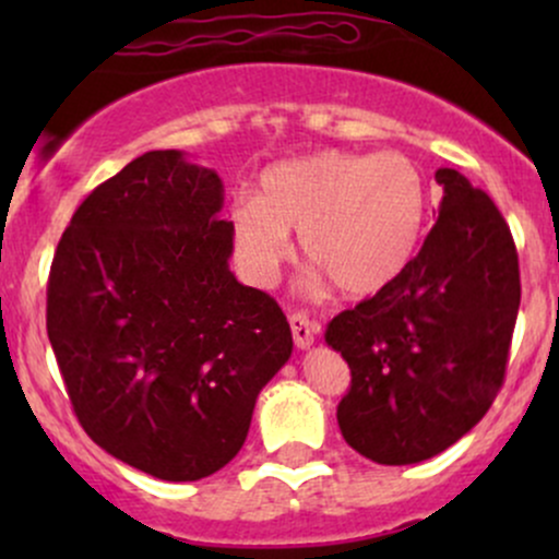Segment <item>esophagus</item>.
Returning a JSON list of instances; mask_svg holds the SVG:
<instances>
[{
	"label": "esophagus",
	"instance_id": "obj_1",
	"mask_svg": "<svg viewBox=\"0 0 559 559\" xmlns=\"http://www.w3.org/2000/svg\"><path fill=\"white\" fill-rule=\"evenodd\" d=\"M288 325H292L294 344H297L299 349H307V346H312V342H316L318 325L312 323L305 312H294V316H288Z\"/></svg>",
	"mask_w": 559,
	"mask_h": 559
}]
</instances>
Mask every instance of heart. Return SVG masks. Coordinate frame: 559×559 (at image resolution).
<instances>
[{
  "instance_id": "1",
  "label": "heart",
  "mask_w": 559,
  "mask_h": 559,
  "mask_svg": "<svg viewBox=\"0 0 559 559\" xmlns=\"http://www.w3.org/2000/svg\"><path fill=\"white\" fill-rule=\"evenodd\" d=\"M426 221V186L402 152L325 150L262 173L258 199H236L230 241L243 278L271 286L299 234L307 262L346 297H370L407 267Z\"/></svg>"
}]
</instances>
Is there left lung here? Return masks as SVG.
Wrapping results in <instances>:
<instances>
[{"label":"left lung","mask_w":559,"mask_h":559,"mask_svg":"<svg viewBox=\"0 0 559 559\" xmlns=\"http://www.w3.org/2000/svg\"><path fill=\"white\" fill-rule=\"evenodd\" d=\"M436 181L444 197L420 252L325 331L352 373L338 428L378 465L423 463L489 413L521 307L518 249L497 204L452 168Z\"/></svg>","instance_id":"1"}]
</instances>
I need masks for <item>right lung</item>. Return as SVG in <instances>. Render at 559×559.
Returning <instances> with one entry per match:
<instances>
[{"label":"right lung","instance_id":"add662e5","mask_svg":"<svg viewBox=\"0 0 559 559\" xmlns=\"http://www.w3.org/2000/svg\"><path fill=\"white\" fill-rule=\"evenodd\" d=\"M221 210L215 170L146 152L83 199L49 271L47 333L75 418L163 480L228 465L292 357L278 301L228 271Z\"/></svg>","mask_w":559,"mask_h":559}]
</instances>
